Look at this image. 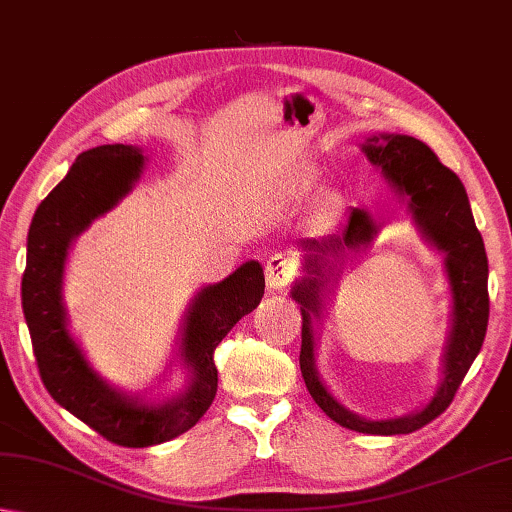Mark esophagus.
Segmentation results:
<instances>
[{
	"instance_id": "1",
	"label": "esophagus",
	"mask_w": 512,
	"mask_h": 512,
	"mask_svg": "<svg viewBox=\"0 0 512 512\" xmlns=\"http://www.w3.org/2000/svg\"><path fill=\"white\" fill-rule=\"evenodd\" d=\"M298 274L296 260L287 254H274L269 256L267 265H265V276H267V285L272 289H283L289 283H294V278Z\"/></svg>"
}]
</instances>
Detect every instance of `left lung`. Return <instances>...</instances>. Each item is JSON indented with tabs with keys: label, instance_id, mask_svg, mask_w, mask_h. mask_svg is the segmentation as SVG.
Here are the masks:
<instances>
[{
	"label": "left lung",
	"instance_id": "left-lung-1",
	"mask_svg": "<svg viewBox=\"0 0 512 512\" xmlns=\"http://www.w3.org/2000/svg\"><path fill=\"white\" fill-rule=\"evenodd\" d=\"M363 151L385 178L408 196L414 223L419 225L432 245L446 254V269L452 287V332L448 339L446 361H443V381L426 408L412 417L368 421L352 414L325 390L314 368V330L312 316L321 314L323 263L341 252H352L368 245L376 234V223L368 211L352 209L347 223L323 240L307 238L301 247L310 252L307 272L312 276L294 287L292 296L301 303L303 312V343L301 372L307 390L327 417L363 435H408L426 426L446 410L455 399L457 388L464 381L472 361L484 345L488 327V258L479 229L472 218L466 189L455 171L443 167L437 153L428 144L410 136H374L363 144Z\"/></svg>",
	"mask_w": 512,
	"mask_h": 512
}]
</instances>
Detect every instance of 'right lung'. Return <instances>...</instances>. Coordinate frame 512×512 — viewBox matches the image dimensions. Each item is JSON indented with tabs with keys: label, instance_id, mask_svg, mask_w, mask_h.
<instances>
[{
	"label": "right lung",
	"instance_id": "1",
	"mask_svg": "<svg viewBox=\"0 0 512 512\" xmlns=\"http://www.w3.org/2000/svg\"><path fill=\"white\" fill-rule=\"evenodd\" d=\"M142 160L140 149L129 144H102L80 153L35 211L22 276V307L48 394L106 441L124 448L156 446L196 426L218 390L216 345L240 318L256 310L265 294L263 267L256 260L240 265L223 283L202 289L189 310L180 345L194 374L191 385L162 406H142L122 397L89 368L66 330L60 292L66 252L93 218L129 194Z\"/></svg>",
	"mask_w": 512,
	"mask_h": 512
}]
</instances>
